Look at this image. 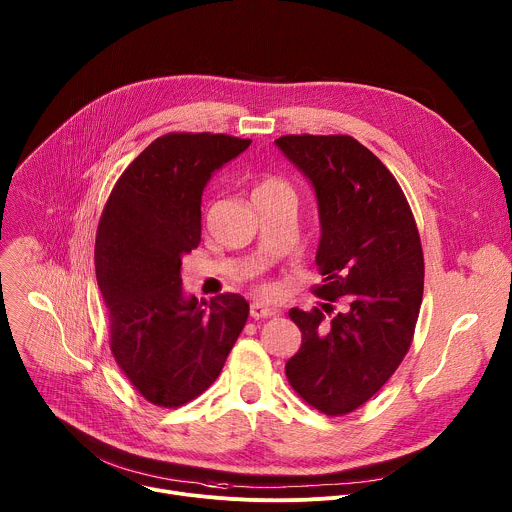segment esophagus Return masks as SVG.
Masks as SVG:
<instances>
[{
  "mask_svg": "<svg viewBox=\"0 0 512 512\" xmlns=\"http://www.w3.org/2000/svg\"><path fill=\"white\" fill-rule=\"evenodd\" d=\"M275 314H277V310H275V308H267V306H263V304H259V302L251 304V308H249V316H251L253 320L271 318V316H275Z\"/></svg>",
  "mask_w": 512,
  "mask_h": 512,
  "instance_id": "1",
  "label": "esophagus"
}]
</instances>
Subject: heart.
I'll use <instances>...</instances> for the list:
<instances>
[{
	"label": "heart",
	"instance_id": "b5f03b06",
	"mask_svg": "<svg viewBox=\"0 0 512 512\" xmlns=\"http://www.w3.org/2000/svg\"><path fill=\"white\" fill-rule=\"evenodd\" d=\"M255 200L257 198H269V196H294V192H291L289 184L281 178H263L257 186H255V192H253ZM263 291H267V287H263Z\"/></svg>",
	"mask_w": 512,
	"mask_h": 512
}]
</instances>
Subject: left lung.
<instances>
[{
    "instance_id": "left-lung-1",
    "label": "left lung",
    "mask_w": 512,
    "mask_h": 512,
    "mask_svg": "<svg viewBox=\"0 0 512 512\" xmlns=\"http://www.w3.org/2000/svg\"><path fill=\"white\" fill-rule=\"evenodd\" d=\"M277 148L314 186L326 304L289 310L302 346L294 391L336 417L367 403L405 358L423 298V251L409 202L385 164L350 135H283Z\"/></svg>"
}]
</instances>
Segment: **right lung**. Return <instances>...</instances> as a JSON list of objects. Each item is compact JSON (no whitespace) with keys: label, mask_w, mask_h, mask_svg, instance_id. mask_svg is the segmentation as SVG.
<instances>
[{"label":"right lung","mask_w":512,"mask_h":512,"mask_svg":"<svg viewBox=\"0 0 512 512\" xmlns=\"http://www.w3.org/2000/svg\"><path fill=\"white\" fill-rule=\"evenodd\" d=\"M225 133H168L121 174L103 208L95 267L119 369L143 399L180 407L221 375L249 304L182 291V257L200 243V202L210 176L249 148Z\"/></svg>","instance_id":"1"}]
</instances>
